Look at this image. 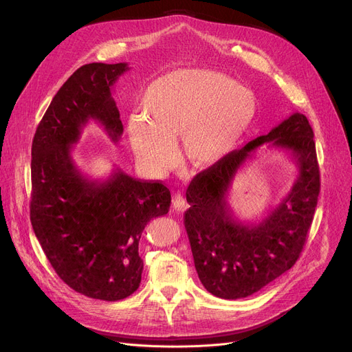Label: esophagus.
I'll list each match as a JSON object with an SVG mask.
<instances>
[{"mask_svg":"<svg viewBox=\"0 0 352 352\" xmlns=\"http://www.w3.org/2000/svg\"><path fill=\"white\" fill-rule=\"evenodd\" d=\"M173 208L175 211H182L184 208H186V198H184V195L181 192H175L174 197H173Z\"/></svg>","mask_w":352,"mask_h":352,"instance_id":"1","label":"esophagus"}]
</instances>
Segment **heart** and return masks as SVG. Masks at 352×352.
<instances>
[{"label":"heart","instance_id":"1","mask_svg":"<svg viewBox=\"0 0 352 352\" xmlns=\"http://www.w3.org/2000/svg\"><path fill=\"white\" fill-rule=\"evenodd\" d=\"M256 107L254 92L223 72L175 69L146 87L142 116L129 117L126 134L137 160L153 173L177 162L178 138L194 166L212 168L243 142Z\"/></svg>","mask_w":352,"mask_h":352}]
</instances>
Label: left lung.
Instances as JSON below:
<instances>
[{
	"instance_id": "8db88e82",
	"label": "left lung",
	"mask_w": 352,
	"mask_h": 352,
	"mask_svg": "<svg viewBox=\"0 0 352 352\" xmlns=\"http://www.w3.org/2000/svg\"><path fill=\"white\" fill-rule=\"evenodd\" d=\"M264 143L289 152L299 174L278 206L258 223H243L229 207L228 192L236 173ZM318 194L316 142L301 113L291 114L268 134L194 177L187 188L190 208L184 224L202 285L218 298L238 300L288 271L305 244Z\"/></svg>"
}]
</instances>
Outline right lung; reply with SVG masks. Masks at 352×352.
Returning a JSON list of instances; mask_svg holds the SVG:
<instances>
[{
	"mask_svg": "<svg viewBox=\"0 0 352 352\" xmlns=\"http://www.w3.org/2000/svg\"><path fill=\"white\" fill-rule=\"evenodd\" d=\"M126 63L82 65L64 82L36 126L31 148L32 230L60 278L85 297L118 301L137 291L138 243L153 218L168 214L170 190L116 168L105 179L82 174L72 148L89 121L113 142L124 126L113 85Z\"/></svg>",
	"mask_w": 352,
	"mask_h": 352,
	"instance_id": "obj_1",
	"label": "right lung"
}]
</instances>
